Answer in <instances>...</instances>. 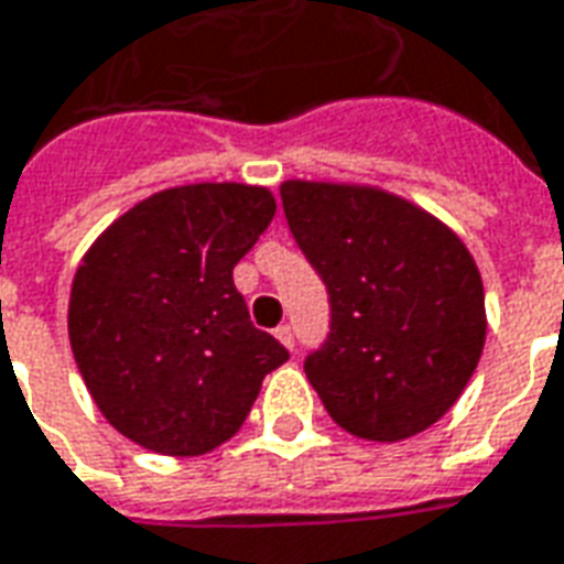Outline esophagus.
<instances>
[{"label": "esophagus", "instance_id": "esophagus-1", "mask_svg": "<svg viewBox=\"0 0 564 564\" xmlns=\"http://www.w3.org/2000/svg\"><path fill=\"white\" fill-rule=\"evenodd\" d=\"M274 336H278V341H281L283 348H295V336H293V326L290 323H281L278 329H274Z\"/></svg>", "mask_w": 564, "mask_h": 564}]
</instances>
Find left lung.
<instances>
[{"mask_svg":"<svg viewBox=\"0 0 564 564\" xmlns=\"http://www.w3.org/2000/svg\"><path fill=\"white\" fill-rule=\"evenodd\" d=\"M283 214L329 293L305 376L338 427L397 443L446 415L486 345V293L458 235L376 186L286 180Z\"/></svg>","mask_w":564,"mask_h":564,"instance_id":"8db88e82","label":"left lung"}]
</instances>
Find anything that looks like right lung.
<instances>
[{
    "label": "right lung",
    "instance_id": "obj_1",
    "mask_svg": "<svg viewBox=\"0 0 564 564\" xmlns=\"http://www.w3.org/2000/svg\"><path fill=\"white\" fill-rule=\"evenodd\" d=\"M274 210L265 186L192 183L133 204L90 243L69 345L97 409L137 446L173 458L223 446L290 360L231 278Z\"/></svg>",
    "mask_w": 564,
    "mask_h": 564
}]
</instances>
